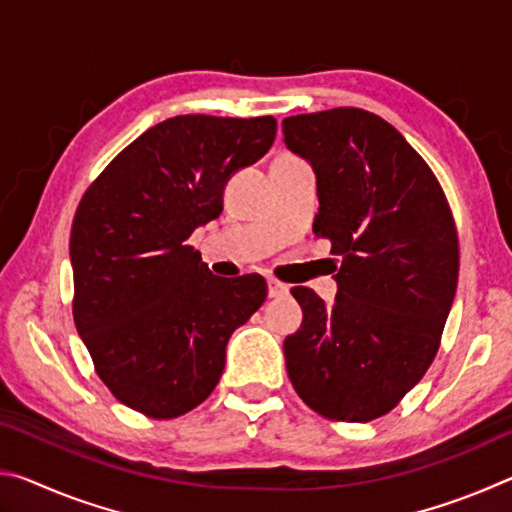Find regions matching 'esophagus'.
I'll use <instances>...</instances> for the list:
<instances>
[{
  "mask_svg": "<svg viewBox=\"0 0 512 512\" xmlns=\"http://www.w3.org/2000/svg\"><path fill=\"white\" fill-rule=\"evenodd\" d=\"M289 293L287 284L277 282V280H268V298H282Z\"/></svg>",
  "mask_w": 512,
  "mask_h": 512,
  "instance_id": "34e87169",
  "label": "esophagus"
}]
</instances>
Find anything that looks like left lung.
<instances>
[{
	"label": "left lung",
	"mask_w": 512,
	"mask_h": 512,
	"mask_svg": "<svg viewBox=\"0 0 512 512\" xmlns=\"http://www.w3.org/2000/svg\"><path fill=\"white\" fill-rule=\"evenodd\" d=\"M287 149L316 173L314 232L339 257L334 305L291 293L302 325L284 339L296 393L341 422L386 415L436 357L458 282L443 187L402 133L361 108L282 121Z\"/></svg>",
	"instance_id": "8db88e82"
}]
</instances>
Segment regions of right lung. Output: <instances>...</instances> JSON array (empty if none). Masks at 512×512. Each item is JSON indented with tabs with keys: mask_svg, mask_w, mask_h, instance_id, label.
Here are the masks:
<instances>
[{
	"mask_svg": "<svg viewBox=\"0 0 512 512\" xmlns=\"http://www.w3.org/2000/svg\"><path fill=\"white\" fill-rule=\"evenodd\" d=\"M273 117L180 115L128 144L72 223L74 323L110 393L155 420L219 384L232 332L262 307V275L219 277L185 241L223 210L232 173L271 149Z\"/></svg>",
	"mask_w": 512,
	"mask_h": 512,
	"instance_id": "1",
	"label": "right lung"
}]
</instances>
